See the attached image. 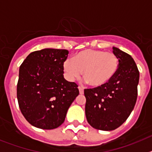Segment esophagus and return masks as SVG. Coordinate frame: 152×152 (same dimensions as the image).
Returning a JSON list of instances; mask_svg holds the SVG:
<instances>
[{
  "label": "esophagus",
  "mask_w": 152,
  "mask_h": 152,
  "mask_svg": "<svg viewBox=\"0 0 152 152\" xmlns=\"http://www.w3.org/2000/svg\"><path fill=\"white\" fill-rule=\"evenodd\" d=\"M78 90H79V92H80V94H84V89H83V88H81V87H80V86H79Z\"/></svg>",
  "instance_id": "34e87169"
}]
</instances>
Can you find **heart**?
<instances>
[{
    "mask_svg": "<svg viewBox=\"0 0 152 152\" xmlns=\"http://www.w3.org/2000/svg\"><path fill=\"white\" fill-rule=\"evenodd\" d=\"M119 65V58L114 53L86 49L75 55L73 60H65L63 69L66 77L71 80L80 77L84 72V77L90 85L100 88L113 78Z\"/></svg>",
    "mask_w": 152,
    "mask_h": 152,
    "instance_id": "1",
    "label": "heart"
}]
</instances>
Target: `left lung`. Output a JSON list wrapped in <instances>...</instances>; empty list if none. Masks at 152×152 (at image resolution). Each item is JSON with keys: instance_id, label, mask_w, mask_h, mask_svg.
I'll use <instances>...</instances> for the list:
<instances>
[{"instance_id": "8db88e82", "label": "left lung", "mask_w": 152, "mask_h": 152, "mask_svg": "<svg viewBox=\"0 0 152 152\" xmlns=\"http://www.w3.org/2000/svg\"><path fill=\"white\" fill-rule=\"evenodd\" d=\"M113 50L119 61L116 75L100 88L84 89L87 120L94 129L104 131L116 129L126 121L138 96L139 72L135 61L118 48Z\"/></svg>"}]
</instances>
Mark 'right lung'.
Listing matches in <instances>:
<instances>
[{
	"instance_id": "1",
	"label": "right lung",
	"mask_w": 152,
	"mask_h": 152,
	"mask_svg": "<svg viewBox=\"0 0 152 152\" xmlns=\"http://www.w3.org/2000/svg\"><path fill=\"white\" fill-rule=\"evenodd\" d=\"M66 49H45L31 52L19 70V107L32 126L53 129L64 121L68 108L79 94L78 85L64 78Z\"/></svg>"
}]
</instances>
